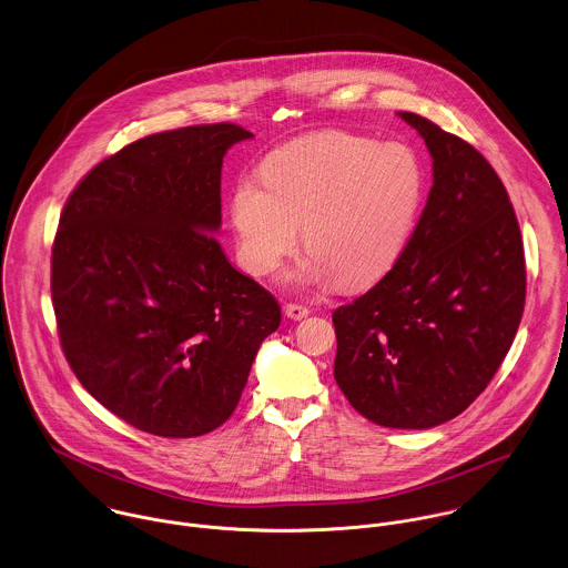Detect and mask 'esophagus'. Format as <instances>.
Listing matches in <instances>:
<instances>
[{
    "instance_id": "1",
    "label": "esophagus",
    "mask_w": 568,
    "mask_h": 568,
    "mask_svg": "<svg viewBox=\"0 0 568 568\" xmlns=\"http://www.w3.org/2000/svg\"><path fill=\"white\" fill-rule=\"evenodd\" d=\"M283 312H285V316L292 318V321H303V318L310 316V307L298 305V303H287V305L283 307Z\"/></svg>"
}]
</instances>
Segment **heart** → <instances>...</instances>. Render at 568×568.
Instances as JSON below:
<instances>
[{
  "label": "heart",
  "instance_id": "b5f03b06",
  "mask_svg": "<svg viewBox=\"0 0 568 568\" xmlns=\"http://www.w3.org/2000/svg\"><path fill=\"white\" fill-rule=\"evenodd\" d=\"M263 180L236 182L230 220L252 276L270 274L305 226L310 252L285 272L296 287H362L402 258L424 202V169L404 144L327 131L276 149Z\"/></svg>",
  "mask_w": 568,
  "mask_h": 568
}]
</instances>
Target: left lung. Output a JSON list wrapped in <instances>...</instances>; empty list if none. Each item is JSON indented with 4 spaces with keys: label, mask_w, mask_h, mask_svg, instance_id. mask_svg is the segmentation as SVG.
Here are the masks:
<instances>
[{
    "label": "left lung",
    "mask_w": 568,
    "mask_h": 568,
    "mask_svg": "<svg viewBox=\"0 0 568 568\" xmlns=\"http://www.w3.org/2000/svg\"><path fill=\"white\" fill-rule=\"evenodd\" d=\"M399 115L433 155V189L393 270L334 312V377L368 422L426 430L460 415L491 382L523 318L527 272L491 164L433 120Z\"/></svg>",
    "instance_id": "obj_1"
}]
</instances>
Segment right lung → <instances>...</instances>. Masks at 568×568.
I'll return each instance as SVG.
<instances>
[{
  "mask_svg": "<svg viewBox=\"0 0 568 568\" xmlns=\"http://www.w3.org/2000/svg\"><path fill=\"white\" fill-rule=\"evenodd\" d=\"M239 124L140 138L70 193L52 243L61 348L85 390L133 428L189 439L234 413L276 298L215 236Z\"/></svg>",
  "mask_w": 568,
  "mask_h": 568,
  "instance_id": "right-lung-1",
  "label": "right lung"
}]
</instances>
